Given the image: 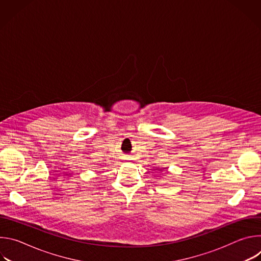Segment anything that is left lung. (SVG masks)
I'll return each instance as SVG.
<instances>
[{"mask_svg": "<svg viewBox=\"0 0 261 261\" xmlns=\"http://www.w3.org/2000/svg\"><path fill=\"white\" fill-rule=\"evenodd\" d=\"M159 170H161V169H159Z\"/></svg>", "mask_w": 261, "mask_h": 261, "instance_id": "1", "label": "left lung"}]
</instances>
